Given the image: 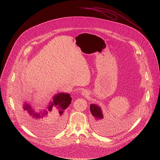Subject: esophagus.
<instances>
[{
  "label": "esophagus",
  "instance_id": "esophagus-1",
  "mask_svg": "<svg viewBox=\"0 0 160 160\" xmlns=\"http://www.w3.org/2000/svg\"><path fill=\"white\" fill-rule=\"evenodd\" d=\"M82 95H83L84 97H87L88 95V91H82Z\"/></svg>",
  "mask_w": 160,
  "mask_h": 160
}]
</instances>
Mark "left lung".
Here are the masks:
<instances>
[{
	"mask_svg": "<svg viewBox=\"0 0 160 160\" xmlns=\"http://www.w3.org/2000/svg\"><path fill=\"white\" fill-rule=\"evenodd\" d=\"M90 110L92 116L96 119V121L94 122V125H95V127H97V130L98 131H101V130H102V129H101V123H98V121H101L104 117L101 107L97 104H91L90 105Z\"/></svg>",
	"mask_w": 160,
	"mask_h": 160,
	"instance_id": "left-lung-1",
	"label": "left lung"
}]
</instances>
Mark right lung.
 I'll return each mask as SVG.
<instances>
[{"label": "right lung", "instance_id": "add662e5", "mask_svg": "<svg viewBox=\"0 0 160 160\" xmlns=\"http://www.w3.org/2000/svg\"><path fill=\"white\" fill-rule=\"evenodd\" d=\"M72 98L68 93H59L54 95L53 101L49 102L47 108L37 112L31 105L25 102L23 109L20 111V114L23 117L26 123L31 128H38L41 124L48 122V114L52 112L53 108L55 110V118L59 121H63L65 118V109L69 106Z\"/></svg>", "mask_w": 160, "mask_h": 160}]
</instances>
